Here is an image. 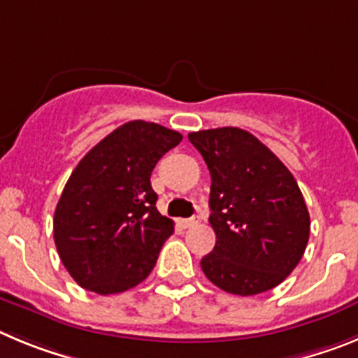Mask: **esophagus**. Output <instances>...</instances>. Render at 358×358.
Returning <instances> with one entry per match:
<instances>
[{"label": "esophagus", "mask_w": 358, "mask_h": 358, "mask_svg": "<svg viewBox=\"0 0 358 358\" xmlns=\"http://www.w3.org/2000/svg\"><path fill=\"white\" fill-rule=\"evenodd\" d=\"M198 223H199V219H198V217L182 219V227H183V228H194Z\"/></svg>", "instance_id": "34e87169"}]
</instances>
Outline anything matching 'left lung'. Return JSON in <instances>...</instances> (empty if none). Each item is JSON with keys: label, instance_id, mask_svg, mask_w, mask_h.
Masks as SVG:
<instances>
[{"label": "left lung", "instance_id": "1", "mask_svg": "<svg viewBox=\"0 0 358 358\" xmlns=\"http://www.w3.org/2000/svg\"><path fill=\"white\" fill-rule=\"evenodd\" d=\"M210 171L214 250L201 269L215 287L253 296L287 278L305 253L310 215L294 176L255 135L224 127L189 134Z\"/></svg>", "mask_w": 358, "mask_h": 358}]
</instances>
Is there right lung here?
<instances>
[{"instance_id":"obj_1","label":"right lung","mask_w":358,"mask_h":358,"mask_svg":"<svg viewBox=\"0 0 358 358\" xmlns=\"http://www.w3.org/2000/svg\"><path fill=\"white\" fill-rule=\"evenodd\" d=\"M182 135L130 121L96 144L71 173L53 217L60 260L80 287L117 294L155 267L175 223L157 210L153 167Z\"/></svg>"}]
</instances>
